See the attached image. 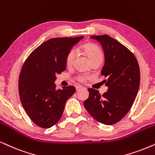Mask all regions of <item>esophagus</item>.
Returning a JSON list of instances; mask_svg holds the SVG:
<instances>
[{"label": "esophagus", "mask_w": 155, "mask_h": 155, "mask_svg": "<svg viewBox=\"0 0 155 155\" xmlns=\"http://www.w3.org/2000/svg\"><path fill=\"white\" fill-rule=\"evenodd\" d=\"M85 88H86L85 87H84V86H76V89L77 91H79L81 90V89H85Z\"/></svg>", "instance_id": "34e87169"}]
</instances>
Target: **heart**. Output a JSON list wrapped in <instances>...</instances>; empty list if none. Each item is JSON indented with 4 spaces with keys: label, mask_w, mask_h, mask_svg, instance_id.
I'll return each mask as SVG.
<instances>
[{
    "label": "heart",
    "mask_w": 155,
    "mask_h": 155,
    "mask_svg": "<svg viewBox=\"0 0 155 155\" xmlns=\"http://www.w3.org/2000/svg\"><path fill=\"white\" fill-rule=\"evenodd\" d=\"M83 50L84 53L86 54V56L88 57V58L89 59V60L94 58H96V57H102L101 51L95 45L86 44L83 47ZM75 57L76 51L74 50H71L68 53L67 58H66V64H67L68 67H70V66L72 65L74 59H75ZM86 79H87V76L86 75H79L77 78V79L81 82L86 81Z\"/></svg>",
    "instance_id": "heart-1"
}]
</instances>
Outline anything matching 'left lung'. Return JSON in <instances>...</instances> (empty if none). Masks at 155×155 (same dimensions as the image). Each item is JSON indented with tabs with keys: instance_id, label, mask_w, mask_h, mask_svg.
<instances>
[{
	"instance_id": "8db88e82",
	"label": "left lung",
	"mask_w": 155,
	"mask_h": 155,
	"mask_svg": "<svg viewBox=\"0 0 155 155\" xmlns=\"http://www.w3.org/2000/svg\"><path fill=\"white\" fill-rule=\"evenodd\" d=\"M100 43L105 62L101 74L108 91L101 95L88 88L89 96L84 101L88 113L99 123L113 125L120 120L133 106L140 87V72L137 59L127 47L107 35L90 37Z\"/></svg>"
}]
</instances>
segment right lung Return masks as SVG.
<instances>
[{
  "label": "right lung",
  "mask_w": 155,
  "mask_h": 155,
  "mask_svg": "<svg viewBox=\"0 0 155 155\" xmlns=\"http://www.w3.org/2000/svg\"><path fill=\"white\" fill-rule=\"evenodd\" d=\"M77 38H52L29 55L19 77L22 105L37 125L49 128L58 122L68 98L76 91L73 86L56 90L57 74L64 71L66 58L72 47L82 40Z\"/></svg>",
  "instance_id": "1"
}]
</instances>
